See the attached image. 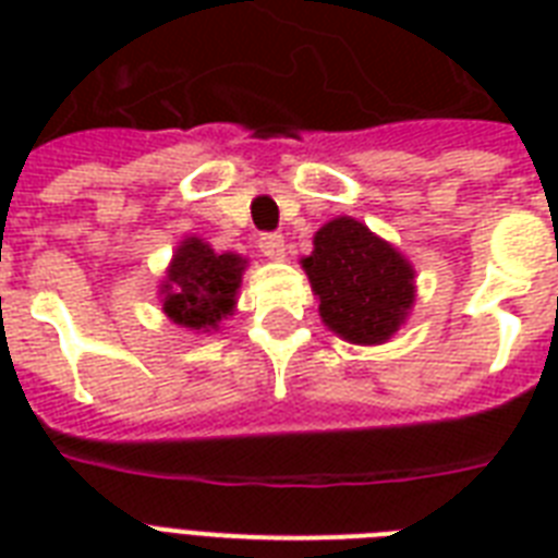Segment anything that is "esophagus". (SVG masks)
Instances as JSON below:
<instances>
[{"mask_svg": "<svg viewBox=\"0 0 558 558\" xmlns=\"http://www.w3.org/2000/svg\"><path fill=\"white\" fill-rule=\"evenodd\" d=\"M260 252L269 257V260H283L287 257V243L280 234H263L260 236Z\"/></svg>", "mask_w": 558, "mask_h": 558, "instance_id": "obj_1", "label": "esophagus"}]
</instances>
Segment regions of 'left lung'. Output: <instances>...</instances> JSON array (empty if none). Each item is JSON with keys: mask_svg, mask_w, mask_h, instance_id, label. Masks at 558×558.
Masks as SVG:
<instances>
[{"mask_svg": "<svg viewBox=\"0 0 558 558\" xmlns=\"http://www.w3.org/2000/svg\"><path fill=\"white\" fill-rule=\"evenodd\" d=\"M301 269L318 298L324 327L350 344H385L414 310L411 260L356 217L324 222Z\"/></svg>", "mask_w": 558, "mask_h": 558, "instance_id": "8db88e82", "label": "left lung"}]
</instances>
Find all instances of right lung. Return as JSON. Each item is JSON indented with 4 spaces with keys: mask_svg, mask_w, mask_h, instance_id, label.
<instances>
[{
    "mask_svg": "<svg viewBox=\"0 0 558 558\" xmlns=\"http://www.w3.org/2000/svg\"><path fill=\"white\" fill-rule=\"evenodd\" d=\"M245 266L243 254H219L202 236H185L159 283L161 310L191 332L219 330V324L234 315Z\"/></svg>",
    "mask_w": 558,
    "mask_h": 558,
    "instance_id": "right-lung-1",
    "label": "right lung"
}]
</instances>
